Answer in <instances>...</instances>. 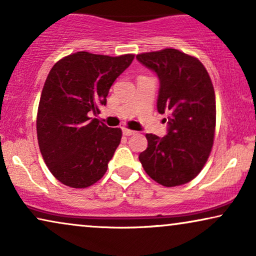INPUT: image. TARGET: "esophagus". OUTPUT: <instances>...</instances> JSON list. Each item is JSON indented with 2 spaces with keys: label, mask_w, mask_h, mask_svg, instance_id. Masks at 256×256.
<instances>
[{
  "label": "esophagus",
  "mask_w": 256,
  "mask_h": 256,
  "mask_svg": "<svg viewBox=\"0 0 256 256\" xmlns=\"http://www.w3.org/2000/svg\"><path fill=\"white\" fill-rule=\"evenodd\" d=\"M122 132H124V135L126 136H130L135 134V130H132V129H128V128H122Z\"/></svg>",
  "instance_id": "esophagus-1"
}]
</instances>
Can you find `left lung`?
Instances as JSON below:
<instances>
[{
  "label": "left lung",
  "instance_id": "left-lung-1",
  "mask_svg": "<svg viewBox=\"0 0 256 256\" xmlns=\"http://www.w3.org/2000/svg\"><path fill=\"white\" fill-rule=\"evenodd\" d=\"M136 58L158 76L157 110L169 114L168 135L146 134L148 148L140 154V162L146 174L163 186L186 184L204 168L214 141L212 80L198 58L176 48L144 52Z\"/></svg>",
  "mask_w": 256,
  "mask_h": 256
}]
</instances>
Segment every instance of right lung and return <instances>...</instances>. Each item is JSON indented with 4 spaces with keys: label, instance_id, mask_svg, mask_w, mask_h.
Here are the masks:
<instances>
[{
    "label": "right lung",
    "instance_id": "obj_1",
    "mask_svg": "<svg viewBox=\"0 0 256 256\" xmlns=\"http://www.w3.org/2000/svg\"><path fill=\"white\" fill-rule=\"evenodd\" d=\"M134 57L80 51L48 72L37 110L38 146L50 172L66 186L88 188L106 174L122 130L90 115L100 113L110 86Z\"/></svg>",
    "mask_w": 256,
    "mask_h": 256
}]
</instances>
